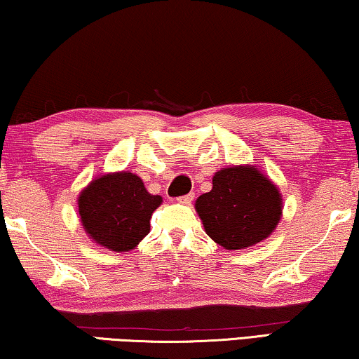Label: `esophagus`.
<instances>
[{
	"label": "esophagus",
	"instance_id": "obj_1",
	"mask_svg": "<svg viewBox=\"0 0 359 359\" xmlns=\"http://www.w3.org/2000/svg\"><path fill=\"white\" fill-rule=\"evenodd\" d=\"M194 198H195V195H194V194H189V195L179 196V198H177V201H179V203H182V205H190V203L194 201Z\"/></svg>",
	"mask_w": 359,
	"mask_h": 359
}]
</instances>
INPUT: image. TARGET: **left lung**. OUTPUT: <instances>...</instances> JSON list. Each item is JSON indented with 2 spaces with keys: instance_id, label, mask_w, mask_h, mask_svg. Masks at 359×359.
Listing matches in <instances>:
<instances>
[{
  "instance_id": "1",
  "label": "left lung",
  "mask_w": 359,
  "mask_h": 359,
  "mask_svg": "<svg viewBox=\"0 0 359 359\" xmlns=\"http://www.w3.org/2000/svg\"><path fill=\"white\" fill-rule=\"evenodd\" d=\"M206 233L227 250L247 248L274 231L282 214L279 190L256 168H227L196 200Z\"/></svg>"
}]
</instances>
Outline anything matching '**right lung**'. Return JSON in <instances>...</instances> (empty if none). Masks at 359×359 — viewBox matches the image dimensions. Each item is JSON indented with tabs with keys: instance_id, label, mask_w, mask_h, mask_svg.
<instances>
[{
	"instance_id": "1",
	"label": "right lung",
	"mask_w": 359,
	"mask_h": 359,
	"mask_svg": "<svg viewBox=\"0 0 359 359\" xmlns=\"http://www.w3.org/2000/svg\"><path fill=\"white\" fill-rule=\"evenodd\" d=\"M163 198L148 194L132 172L108 174L93 180L79 196L85 231L112 251H128L149 232V219Z\"/></svg>"
}]
</instances>
